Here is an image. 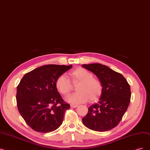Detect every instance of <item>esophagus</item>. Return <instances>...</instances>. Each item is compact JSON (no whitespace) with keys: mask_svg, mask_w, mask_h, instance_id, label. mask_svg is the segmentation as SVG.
Masks as SVG:
<instances>
[{"mask_svg":"<svg viewBox=\"0 0 150 150\" xmlns=\"http://www.w3.org/2000/svg\"><path fill=\"white\" fill-rule=\"evenodd\" d=\"M70 107H72V108H76L79 107L78 105H75V104H70Z\"/></svg>","mask_w":150,"mask_h":150,"instance_id":"34e87169","label":"esophagus"}]
</instances>
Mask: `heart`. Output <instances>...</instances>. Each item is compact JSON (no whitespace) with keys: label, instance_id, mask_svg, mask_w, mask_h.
Returning a JSON list of instances; mask_svg holds the SVG:
<instances>
[{"label":"heart","instance_id":"b5f03b06","mask_svg":"<svg viewBox=\"0 0 150 150\" xmlns=\"http://www.w3.org/2000/svg\"><path fill=\"white\" fill-rule=\"evenodd\" d=\"M71 81L74 85L76 86L78 92L70 96L67 100L73 103L85 102L89 99L94 102L102 95L103 84L102 81L94 75L81 67L76 68L69 73ZM56 87L59 92L64 96H67L73 89L70 80L64 75L57 77L56 80Z\"/></svg>","mask_w":150,"mask_h":150}]
</instances>
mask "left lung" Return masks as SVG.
<instances>
[{
	"instance_id": "1",
	"label": "left lung",
	"mask_w": 150,
	"mask_h": 150,
	"mask_svg": "<svg viewBox=\"0 0 150 150\" xmlns=\"http://www.w3.org/2000/svg\"><path fill=\"white\" fill-rule=\"evenodd\" d=\"M102 81L103 91L99 101L90 106L82 119L86 127L105 132L118 125L131 100V88L125 77L101 64H83Z\"/></svg>"
}]
</instances>
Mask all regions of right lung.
<instances>
[{
  "mask_svg": "<svg viewBox=\"0 0 150 150\" xmlns=\"http://www.w3.org/2000/svg\"><path fill=\"white\" fill-rule=\"evenodd\" d=\"M72 65L48 64L25 74L17 86L16 103L23 119L34 131L53 132L63 121L65 112L70 108L56 87L58 76Z\"/></svg>",
  "mask_w": 150,
  "mask_h": 150,
  "instance_id": "1",
  "label": "right lung"
}]
</instances>
